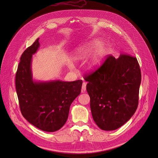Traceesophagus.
I'll return each instance as SVG.
<instances>
[{
    "instance_id": "esophagus-1",
    "label": "esophagus",
    "mask_w": 158,
    "mask_h": 158,
    "mask_svg": "<svg viewBox=\"0 0 158 158\" xmlns=\"http://www.w3.org/2000/svg\"><path fill=\"white\" fill-rule=\"evenodd\" d=\"M86 89V82H82V93L85 92Z\"/></svg>"
}]
</instances>
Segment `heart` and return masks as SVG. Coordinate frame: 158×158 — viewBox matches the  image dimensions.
<instances>
[{
    "label": "heart",
    "instance_id": "obj_1",
    "mask_svg": "<svg viewBox=\"0 0 158 158\" xmlns=\"http://www.w3.org/2000/svg\"><path fill=\"white\" fill-rule=\"evenodd\" d=\"M101 45V42L98 41H92L90 44H88L84 46H81L77 48L74 54L73 59L77 60L84 59L88 57L91 53L93 52ZM104 52L102 50H97L91 57L89 60L88 66L89 69L94 70L100 64L103 60Z\"/></svg>",
    "mask_w": 158,
    "mask_h": 158
}]
</instances>
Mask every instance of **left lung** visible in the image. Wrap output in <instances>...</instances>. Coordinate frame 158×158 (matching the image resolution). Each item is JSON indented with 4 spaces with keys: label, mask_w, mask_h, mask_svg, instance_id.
I'll return each instance as SVG.
<instances>
[{
    "label": "left lung",
    "mask_w": 158,
    "mask_h": 158,
    "mask_svg": "<svg viewBox=\"0 0 158 158\" xmlns=\"http://www.w3.org/2000/svg\"><path fill=\"white\" fill-rule=\"evenodd\" d=\"M141 77L136 57L126 54L118 59L109 56L100 67L85 75L91 111L99 128L115 130L135 114Z\"/></svg>",
    "instance_id": "1"
}]
</instances>
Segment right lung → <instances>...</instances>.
<instances>
[{
	"mask_svg": "<svg viewBox=\"0 0 158 158\" xmlns=\"http://www.w3.org/2000/svg\"><path fill=\"white\" fill-rule=\"evenodd\" d=\"M38 40L22 54L16 73V90L23 117L40 130L54 132L67 120L70 106L81 93L82 81H33L31 61L40 46Z\"/></svg>",
	"mask_w": 158,
	"mask_h": 158,
	"instance_id": "obj_1",
	"label": "right lung"
}]
</instances>
